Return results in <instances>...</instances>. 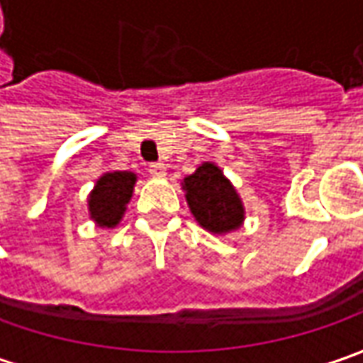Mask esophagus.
Wrapping results in <instances>:
<instances>
[{"mask_svg":"<svg viewBox=\"0 0 363 363\" xmlns=\"http://www.w3.org/2000/svg\"><path fill=\"white\" fill-rule=\"evenodd\" d=\"M149 174L161 179V177H165V174H167V165L165 163H151L149 165Z\"/></svg>","mask_w":363,"mask_h":363,"instance_id":"1","label":"esophagus"}]
</instances>
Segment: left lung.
I'll return each instance as SVG.
<instances>
[{
  "label": "left lung",
  "mask_w": 363,
  "mask_h": 363,
  "mask_svg": "<svg viewBox=\"0 0 363 363\" xmlns=\"http://www.w3.org/2000/svg\"><path fill=\"white\" fill-rule=\"evenodd\" d=\"M182 189L186 191L189 212L203 230L220 236L244 224L242 198L214 161H203L194 174L184 177Z\"/></svg>",
  "instance_id": "obj_1"
}]
</instances>
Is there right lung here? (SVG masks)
Returning a JSON list of instances; mask_svg holds the SVG:
<instances>
[{
	"label": "right lung",
	"mask_w": 363,
	"mask_h": 363,
	"mask_svg": "<svg viewBox=\"0 0 363 363\" xmlns=\"http://www.w3.org/2000/svg\"><path fill=\"white\" fill-rule=\"evenodd\" d=\"M137 174L133 172H106L89 194V216L99 228H117L131 202Z\"/></svg>",
	"instance_id": "1"
}]
</instances>
